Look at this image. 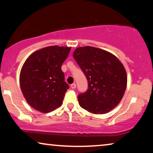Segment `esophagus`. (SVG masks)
Wrapping results in <instances>:
<instances>
[{
    "label": "esophagus",
    "instance_id": "esophagus-1",
    "mask_svg": "<svg viewBox=\"0 0 153 153\" xmlns=\"http://www.w3.org/2000/svg\"><path fill=\"white\" fill-rule=\"evenodd\" d=\"M70 87H71L72 89H75V88H76V84H75V83H72L71 85H70Z\"/></svg>",
    "mask_w": 153,
    "mask_h": 153
}]
</instances>
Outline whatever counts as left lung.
<instances>
[{"mask_svg":"<svg viewBox=\"0 0 153 153\" xmlns=\"http://www.w3.org/2000/svg\"><path fill=\"white\" fill-rule=\"evenodd\" d=\"M73 57L88 83V90L78 95L80 106L94 114H106L116 107L127 83L123 63L113 54L91 46L77 48Z\"/></svg>","mask_w":153,"mask_h":153,"instance_id":"1","label":"left lung"}]
</instances>
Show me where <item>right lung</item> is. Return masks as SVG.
<instances>
[{
    "label": "right lung",
    "instance_id": "obj_1",
    "mask_svg": "<svg viewBox=\"0 0 153 153\" xmlns=\"http://www.w3.org/2000/svg\"><path fill=\"white\" fill-rule=\"evenodd\" d=\"M70 47L52 46L30 55L21 69L20 85L26 100L35 109L49 113L61 106L69 85L62 65Z\"/></svg>",
    "mask_w": 153,
    "mask_h": 153
}]
</instances>
